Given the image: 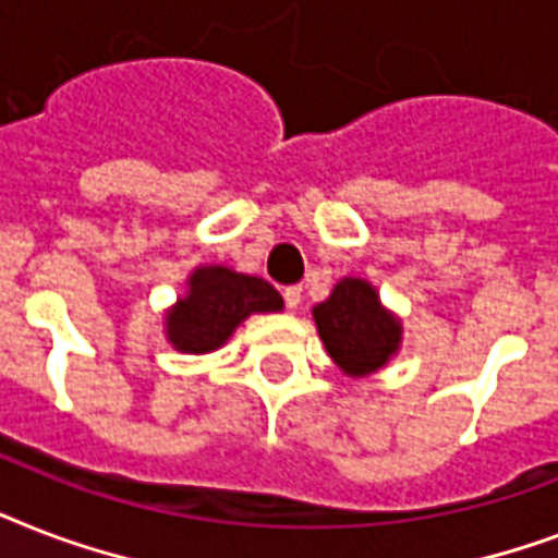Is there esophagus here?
Returning a JSON list of instances; mask_svg holds the SVG:
<instances>
[{
	"instance_id": "obj_1",
	"label": "esophagus",
	"mask_w": 558,
	"mask_h": 558,
	"mask_svg": "<svg viewBox=\"0 0 558 558\" xmlns=\"http://www.w3.org/2000/svg\"><path fill=\"white\" fill-rule=\"evenodd\" d=\"M283 301H287L289 310H298V304H301V287L283 289Z\"/></svg>"
}]
</instances>
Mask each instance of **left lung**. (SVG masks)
I'll list each match as a JSON object with an SVG mask.
<instances>
[{
  "label": "left lung",
  "instance_id": "1",
  "mask_svg": "<svg viewBox=\"0 0 558 558\" xmlns=\"http://www.w3.org/2000/svg\"><path fill=\"white\" fill-rule=\"evenodd\" d=\"M313 318L327 356L353 379L381 371L402 348L399 315L365 278H341L330 298L313 306Z\"/></svg>",
  "mask_w": 558,
  "mask_h": 558
}]
</instances>
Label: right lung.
Masks as SVG:
<instances>
[{
  "label": "right lung",
  "mask_w": 558,
  "mask_h": 558,
  "mask_svg": "<svg viewBox=\"0 0 558 558\" xmlns=\"http://www.w3.org/2000/svg\"><path fill=\"white\" fill-rule=\"evenodd\" d=\"M283 298L269 280L222 263H202L187 275L185 295L165 313V339L179 353L205 356L226 344L254 313H280Z\"/></svg>",
  "instance_id": "add662e5"
}]
</instances>
